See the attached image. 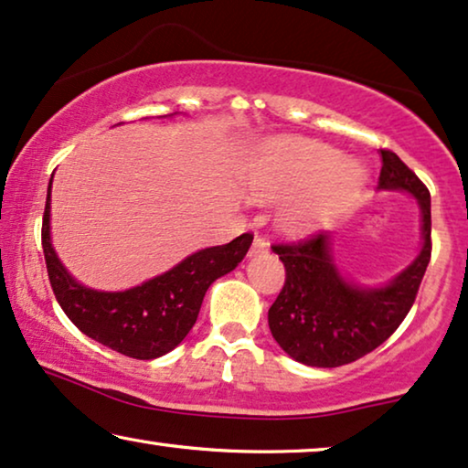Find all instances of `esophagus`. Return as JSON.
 Wrapping results in <instances>:
<instances>
[{"mask_svg": "<svg viewBox=\"0 0 468 468\" xmlns=\"http://www.w3.org/2000/svg\"><path fill=\"white\" fill-rule=\"evenodd\" d=\"M267 248H270V244H267L263 235L254 233V241H252V248H250V257H257V254L267 252Z\"/></svg>", "mask_w": 468, "mask_h": 468, "instance_id": "34e87169", "label": "esophagus"}]
</instances>
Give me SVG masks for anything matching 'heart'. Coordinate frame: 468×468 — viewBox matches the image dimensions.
Returning a JSON list of instances; mask_svg holds the SVG:
<instances>
[{"instance_id": "heart-1", "label": "heart", "mask_w": 468, "mask_h": 468, "mask_svg": "<svg viewBox=\"0 0 468 468\" xmlns=\"http://www.w3.org/2000/svg\"><path fill=\"white\" fill-rule=\"evenodd\" d=\"M366 184L359 165L321 141L280 136L261 145L248 162V190L261 203L290 198L280 207L289 233H308L332 222L357 201Z\"/></svg>"}]
</instances>
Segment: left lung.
Returning <instances> with one entry per match:
<instances>
[{
    "mask_svg": "<svg viewBox=\"0 0 468 468\" xmlns=\"http://www.w3.org/2000/svg\"><path fill=\"white\" fill-rule=\"evenodd\" d=\"M381 158L378 188L407 190L421 209V252L400 276L381 289H359L346 282L329 254L325 230L271 246L284 263L286 278L267 321L280 348L306 366L335 368L381 346L415 303L430 263V192L391 149H381Z\"/></svg>",
    "mask_w": 468,
    "mask_h": 468,
    "instance_id": "8db88e82",
    "label": "left lung"
}]
</instances>
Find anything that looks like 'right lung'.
Here are the masks:
<instances>
[{
	"mask_svg": "<svg viewBox=\"0 0 468 468\" xmlns=\"http://www.w3.org/2000/svg\"><path fill=\"white\" fill-rule=\"evenodd\" d=\"M48 209L51 184L42 218V250L55 299L85 335L133 359H155L173 351L197 323L209 284L233 271L252 244V233H244L224 246L195 252L134 289L91 291L74 282L59 263L48 235Z\"/></svg>",
	"mask_w": 468,
	"mask_h": 468,
	"instance_id": "obj_1",
	"label": "right lung"
}]
</instances>
